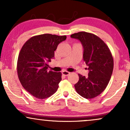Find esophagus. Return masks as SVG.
<instances>
[{
  "label": "esophagus",
  "instance_id": "1",
  "mask_svg": "<svg viewBox=\"0 0 130 130\" xmlns=\"http://www.w3.org/2000/svg\"><path fill=\"white\" fill-rule=\"evenodd\" d=\"M62 74H63V75L65 76H67L69 75V74H70V73L68 72V71H66V70H64V71H62Z\"/></svg>",
  "mask_w": 130,
  "mask_h": 130
}]
</instances>
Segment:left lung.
<instances>
[{
    "label": "left lung",
    "mask_w": 130,
    "mask_h": 130,
    "mask_svg": "<svg viewBox=\"0 0 130 130\" xmlns=\"http://www.w3.org/2000/svg\"><path fill=\"white\" fill-rule=\"evenodd\" d=\"M71 38L79 40L84 48L83 59L89 70L87 77L78 74L79 80L74 85L77 93L87 99H92L105 90L111 79L114 60L105 43L95 34L79 32Z\"/></svg>",
    "instance_id": "1"
}]
</instances>
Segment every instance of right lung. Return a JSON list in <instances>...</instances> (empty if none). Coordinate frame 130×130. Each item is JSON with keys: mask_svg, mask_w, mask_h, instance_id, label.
Wrapping results in <instances>:
<instances>
[{"mask_svg": "<svg viewBox=\"0 0 130 130\" xmlns=\"http://www.w3.org/2000/svg\"><path fill=\"white\" fill-rule=\"evenodd\" d=\"M66 35L45 34L31 37L22 46L17 62V73L22 87L38 99L56 93L62 80L61 72L47 71L58 44Z\"/></svg>", "mask_w": 130, "mask_h": 130, "instance_id": "obj_1", "label": "right lung"}]
</instances>
